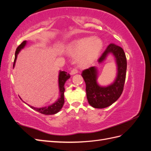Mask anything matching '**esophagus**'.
Masks as SVG:
<instances>
[{
    "label": "esophagus",
    "instance_id": "1",
    "mask_svg": "<svg viewBox=\"0 0 151 151\" xmlns=\"http://www.w3.org/2000/svg\"><path fill=\"white\" fill-rule=\"evenodd\" d=\"M77 73H78V70H77L76 68H73V69L70 72V74L71 75H74V74H77Z\"/></svg>",
    "mask_w": 151,
    "mask_h": 151
}]
</instances>
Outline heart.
Listing matches in <instances>:
<instances>
[{
  "instance_id": "obj_1",
  "label": "heart",
  "mask_w": 151,
  "mask_h": 151,
  "mask_svg": "<svg viewBox=\"0 0 151 151\" xmlns=\"http://www.w3.org/2000/svg\"><path fill=\"white\" fill-rule=\"evenodd\" d=\"M103 48L102 40L88 36L73 41L67 48V53L72 57H77L81 66H88L97 60Z\"/></svg>"
}]
</instances>
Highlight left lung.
<instances>
[{"instance_id":"1","label":"left lung","mask_w":151,"mask_h":151,"mask_svg":"<svg viewBox=\"0 0 151 151\" xmlns=\"http://www.w3.org/2000/svg\"><path fill=\"white\" fill-rule=\"evenodd\" d=\"M109 54L115 58L117 67L116 78L111 84L102 86L98 83V70L96 67L85 69L81 74L86 86V96L88 103L95 108H104L115 103L120 98L124 87L127 71L125 52L122 47L111 43L98 59L99 63H103Z\"/></svg>"}]
</instances>
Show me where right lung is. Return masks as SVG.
I'll list each match as a JSON object with an SVG mask.
<instances>
[{
  "mask_svg": "<svg viewBox=\"0 0 151 151\" xmlns=\"http://www.w3.org/2000/svg\"><path fill=\"white\" fill-rule=\"evenodd\" d=\"M26 44H27V41L25 40L17 48L16 50V53H15V58H14V62L13 67H14L15 65V63L16 61L17 55L19 54V53L20 52V51L22 49H23L24 48ZM70 77V74H67V72L65 71H61V70H60V72H59L58 88H59V94H60V95H59L58 99L54 103L49 105L48 106H45L42 108H35L28 104V106L31 108L33 109L34 110L42 114H43V115H54V114H56L58 112L60 111V109L63 106V104H64V94H64V91H65L64 85H65V82L69 79ZM20 99H22L21 98Z\"/></svg>",
  "mask_w": 151,
  "mask_h": 151,
  "instance_id": "right-lung-1",
  "label": "right lung"
}]
</instances>
